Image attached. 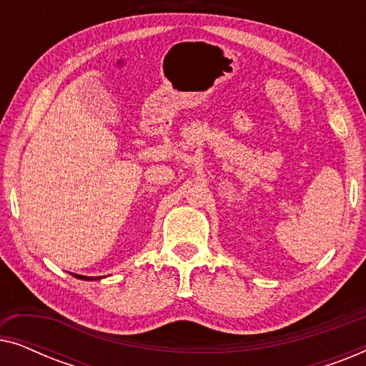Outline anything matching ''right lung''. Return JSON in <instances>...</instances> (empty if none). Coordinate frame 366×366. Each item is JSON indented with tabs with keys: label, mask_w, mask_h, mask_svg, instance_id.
<instances>
[{
	"label": "right lung",
	"mask_w": 366,
	"mask_h": 366,
	"mask_svg": "<svg viewBox=\"0 0 366 366\" xmlns=\"http://www.w3.org/2000/svg\"><path fill=\"white\" fill-rule=\"evenodd\" d=\"M69 274H73V277L78 280H84V282H94V280L104 278V277H84V274H76V273H69Z\"/></svg>",
	"instance_id": "add662e5"
}]
</instances>
